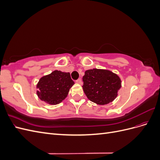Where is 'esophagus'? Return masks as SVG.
I'll list each match as a JSON object with an SVG mask.
<instances>
[{"instance_id":"esophagus-1","label":"esophagus","mask_w":160,"mask_h":160,"mask_svg":"<svg viewBox=\"0 0 160 160\" xmlns=\"http://www.w3.org/2000/svg\"><path fill=\"white\" fill-rule=\"evenodd\" d=\"M76 83L78 84H82V81L81 79H78L77 80H76Z\"/></svg>"}]
</instances>
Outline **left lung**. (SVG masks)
<instances>
[{
	"label": "left lung",
	"mask_w": 160,
	"mask_h": 160,
	"mask_svg": "<svg viewBox=\"0 0 160 160\" xmlns=\"http://www.w3.org/2000/svg\"><path fill=\"white\" fill-rule=\"evenodd\" d=\"M83 91L88 98L98 105H105L118 96L122 81L113 72L103 69H89L83 77Z\"/></svg>",
	"instance_id": "8db88e82"
}]
</instances>
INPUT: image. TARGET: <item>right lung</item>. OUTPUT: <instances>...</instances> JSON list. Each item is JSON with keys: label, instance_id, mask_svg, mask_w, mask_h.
Returning <instances> with one entry per match:
<instances>
[{"label": "right lung", "instance_id": "obj_1", "mask_svg": "<svg viewBox=\"0 0 160 160\" xmlns=\"http://www.w3.org/2000/svg\"><path fill=\"white\" fill-rule=\"evenodd\" d=\"M74 83L69 72L56 70L41 77L37 85L38 89L37 93L42 101L51 105H56L65 99Z\"/></svg>", "mask_w": 160, "mask_h": 160}]
</instances>
